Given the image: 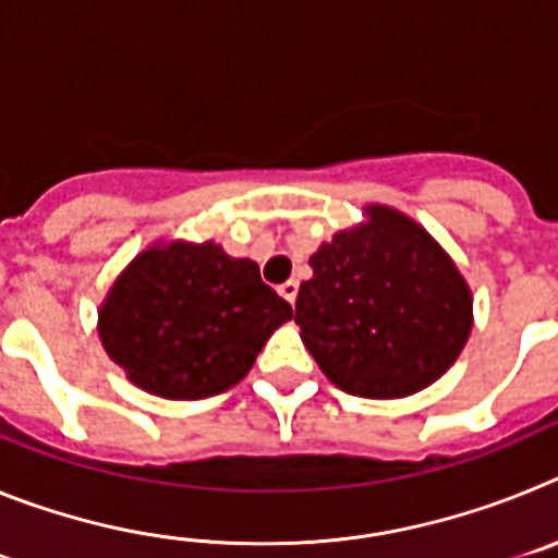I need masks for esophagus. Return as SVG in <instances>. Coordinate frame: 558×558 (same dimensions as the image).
I'll list each match as a JSON object with an SVG mask.
<instances>
[{"instance_id": "1", "label": "esophagus", "mask_w": 558, "mask_h": 558, "mask_svg": "<svg viewBox=\"0 0 558 558\" xmlns=\"http://www.w3.org/2000/svg\"><path fill=\"white\" fill-rule=\"evenodd\" d=\"M279 295H282L284 302L293 304V302H295V295H299V282H295V279H290V282L279 284Z\"/></svg>"}]
</instances>
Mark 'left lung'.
Wrapping results in <instances>:
<instances>
[{
	"instance_id": "left-lung-1",
	"label": "left lung",
	"mask_w": 558,
	"mask_h": 558,
	"mask_svg": "<svg viewBox=\"0 0 558 558\" xmlns=\"http://www.w3.org/2000/svg\"><path fill=\"white\" fill-rule=\"evenodd\" d=\"M310 256L295 299L304 347L340 391L399 399L436 383L472 332V293L447 251L388 206Z\"/></svg>"
}]
</instances>
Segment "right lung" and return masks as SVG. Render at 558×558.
Returning a JSON list of instances; mask_svg holds the SVG:
<instances>
[{
  "instance_id": "1",
  "label": "right lung",
  "mask_w": 558,
  "mask_h": 558,
  "mask_svg": "<svg viewBox=\"0 0 558 558\" xmlns=\"http://www.w3.org/2000/svg\"><path fill=\"white\" fill-rule=\"evenodd\" d=\"M293 310L251 259L215 243L142 251L100 307V340L133 386L165 399L229 391Z\"/></svg>"
}]
</instances>
